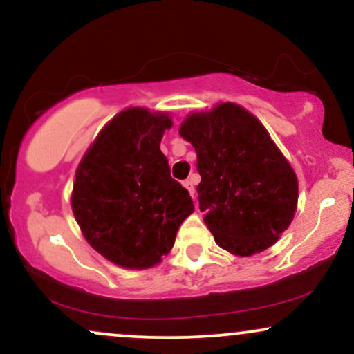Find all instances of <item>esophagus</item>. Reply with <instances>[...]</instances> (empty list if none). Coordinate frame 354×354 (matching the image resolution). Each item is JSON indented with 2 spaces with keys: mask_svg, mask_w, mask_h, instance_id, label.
Returning a JSON list of instances; mask_svg holds the SVG:
<instances>
[{
  "mask_svg": "<svg viewBox=\"0 0 354 354\" xmlns=\"http://www.w3.org/2000/svg\"><path fill=\"white\" fill-rule=\"evenodd\" d=\"M194 185H196V178H194V177H190L189 180L184 182V187L189 190L190 197H192L194 201H196V187H194Z\"/></svg>",
  "mask_w": 354,
  "mask_h": 354,
  "instance_id": "34e87169",
  "label": "esophagus"
}]
</instances>
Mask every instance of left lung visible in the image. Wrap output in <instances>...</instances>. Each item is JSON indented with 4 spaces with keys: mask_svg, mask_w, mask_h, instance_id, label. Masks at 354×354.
I'll list each match as a JSON object with an SVG mask.
<instances>
[{
    "mask_svg": "<svg viewBox=\"0 0 354 354\" xmlns=\"http://www.w3.org/2000/svg\"><path fill=\"white\" fill-rule=\"evenodd\" d=\"M178 133L196 149L198 209L217 245L242 257L271 248L295 217L297 177L264 125L227 102Z\"/></svg>",
    "mask_w": 354,
    "mask_h": 354,
    "instance_id": "left-lung-1",
    "label": "left lung"
}]
</instances>
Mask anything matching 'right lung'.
<instances>
[{"label": "right lung", "mask_w": 354, "mask_h": 354, "mask_svg": "<svg viewBox=\"0 0 354 354\" xmlns=\"http://www.w3.org/2000/svg\"><path fill=\"white\" fill-rule=\"evenodd\" d=\"M170 127L167 113L127 109L103 127L75 174V219L91 248L122 268L160 263L194 212L160 150Z\"/></svg>", "instance_id": "1"}]
</instances>
